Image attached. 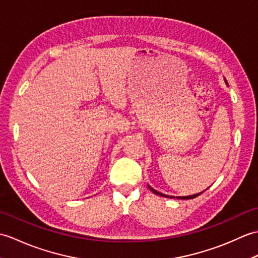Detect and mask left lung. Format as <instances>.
<instances>
[{
    "instance_id": "1",
    "label": "left lung",
    "mask_w": 258,
    "mask_h": 258,
    "mask_svg": "<svg viewBox=\"0 0 258 258\" xmlns=\"http://www.w3.org/2000/svg\"><path fill=\"white\" fill-rule=\"evenodd\" d=\"M224 80H225V79H224ZM225 83L227 84V81H226V80H225ZM149 188L153 191V193L156 194V195H160V196H163V197H169V199H175L174 196H168V195H165V194H163V193H160V191H157L156 189H154L153 187H151L150 185H149ZM205 190H206V189H205ZM202 193H204V190L201 191V193L194 194V195H188V196H176V199H178V200H190V199H195V197H197L199 195H201Z\"/></svg>"
}]
</instances>
